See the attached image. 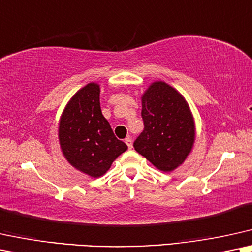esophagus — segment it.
I'll return each instance as SVG.
<instances>
[{"instance_id": "obj_1", "label": "esophagus", "mask_w": 252, "mask_h": 252, "mask_svg": "<svg viewBox=\"0 0 252 252\" xmlns=\"http://www.w3.org/2000/svg\"><path fill=\"white\" fill-rule=\"evenodd\" d=\"M124 142H126V144L128 145L129 149H132V139H131V137H126V141H124Z\"/></svg>"}]
</instances>
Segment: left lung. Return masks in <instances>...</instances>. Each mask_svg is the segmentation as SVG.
Masks as SVG:
<instances>
[{
  "mask_svg": "<svg viewBox=\"0 0 252 252\" xmlns=\"http://www.w3.org/2000/svg\"><path fill=\"white\" fill-rule=\"evenodd\" d=\"M144 130L133 148L158 170L171 172L184 163L195 139L194 120L183 95L163 81L154 82L142 97Z\"/></svg>",
  "mask_w": 252,
  "mask_h": 252,
  "instance_id": "left-lung-1",
  "label": "left lung"
}]
</instances>
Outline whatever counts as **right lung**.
I'll return each instance as SVG.
<instances>
[{
	"label": "right lung",
	"instance_id": "obj_1",
	"mask_svg": "<svg viewBox=\"0 0 252 252\" xmlns=\"http://www.w3.org/2000/svg\"><path fill=\"white\" fill-rule=\"evenodd\" d=\"M59 142L68 163L97 178L128 146L117 139L100 107V87L91 82L67 103L59 123Z\"/></svg>",
	"mask_w": 252,
	"mask_h": 252
}]
</instances>
